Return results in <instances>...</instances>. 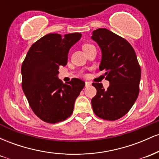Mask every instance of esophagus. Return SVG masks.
Returning <instances> with one entry per match:
<instances>
[{
    "label": "esophagus",
    "mask_w": 159,
    "mask_h": 159,
    "mask_svg": "<svg viewBox=\"0 0 159 159\" xmlns=\"http://www.w3.org/2000/svg\"><path fill=\"white\" fill-rule=\"evenodd\" d=\"M90 82H88V81H86V82H85V87H89V86H90Z\"/></svg>",
    "instance_id": "34e87169"
}]
</instances>
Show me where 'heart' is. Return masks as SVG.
<instances>
[{
  "label": "heart",
  "mask_w": 159,
  "mask_h": 159,
  "mask_svg": "<svg viewBox=\"0 0 159 159\" xmlns=\"http://www.w3.org/2000/svg\"><path fill=\"white\" fill-rule=\"evenodd\" d=\"M90 46H92V45H90V44H84V45H83V46H82V48H83V50H84V49L89 48V47H90Z\"/></svg>",
  "instance_id": "obj_1"
}]
</instances>
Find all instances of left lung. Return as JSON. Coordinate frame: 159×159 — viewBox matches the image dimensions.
Wrapping results in <instances>:
<instances>
[{
  "instance_id": "left-lung-1",
  "label": "left lung",
  "mask_w": 159,
  "mask_h": 159,
  "mask_svg": "<svg viewBox=\"0 0 159 159\" xmlns=\"http://www.w3.org/2000/svg\"><path fill=\"white\" fill-rule=\"evenodd\" d=\"M91 39L101 48L99 69L110 82L107 90L102 84H92L97 90L91 100L93 110L103 120H118L132 108L139 94L141 72L135 52L127 40L106 28L93 30Z\"/></svg>"
}]
</instances>
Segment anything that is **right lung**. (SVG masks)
<instances>
[{"instance_id": "add662e5", "label": "right lung", "mask_w": 159, "mask_h": 159, "mask_svg": "<svg viewBox=\"0 0 159 159\" xmlns=\"http://www.w3.org/2000/svg\"><path fill=\"white\" fill-rule=\"evenodd\" d=\"M81 34H49L31 45L21 66L22 89L36 116L48 123L61 122L73 112L75 99L85 86L78 78L63 84L58 78L60 66H66L69 49Z\"/></svg>"}]
</instances>
